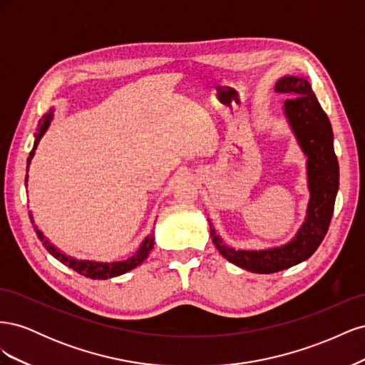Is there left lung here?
Segmentation results:
<instances>
[{"instance_id": "1", "label": "left lung", "mask_w": 365, "mask_h": 365, "mask_svg": "<svg viewBox=\"0 0 365 365\" xmlns=\"http://www.w3.org/2000/svg\"><path fill=\"white\" fill-rule=\"evenodd\" d=\"M274 90L289 97L284 102V115L307 157V187L311 200L303 225L288 244L251 251L228 247L216 235L208 219L210 236L219 252L236 267L257 274L288 269L312 256L329 230L339 185V165L334 150L332 126L318 103L311 83L303 77L284 76L275 82Z\"/></svg>"}]
</instances>
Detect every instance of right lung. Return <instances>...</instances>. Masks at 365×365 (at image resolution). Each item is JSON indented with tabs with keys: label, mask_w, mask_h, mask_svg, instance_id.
I'll list each match as a JSON object with an SVG mask.
<instances>
[{
	"label": "right lung",
	"mask_w": 365,
	"mask_h": 365,
	"mask_svg": "<svg viewBox=\"0 0 365 365\" xmlns=\"http://www.w3.org/2000/svg\"><path fill=\"white\" fill-rule=\"evenodd\" d=\"M51 120H53V109L39 120V129H38V134L35 135V145H33V149H31L30 155L27 158V173H29V168H30V161H31L33 155H35V150L39 145V140L42 138L43 134H46V130L48 129ZM27 178H29V175H26V185H27ZM30 219H31V224H35V220H33L31 215H30ZM35 230H36V235H38L39 240L42 242V245L46 247V250L51 254L54 259H58L61 263L67 264L68 268H71L76 272H79L81 275H85V277H90V279H94V280H106V279H111V277H117V275H121V274H125L130 269H134L135 267H138L140 263H143L148 259L149 252L153 248V244H155V242H153L155 236H153V231H152V235H149L145 240H143V244L140 245V248L137 250L134 256H130L126 260L111 262V263L93 262V260H79V259L67 256V254H63L53 244H50L48 239L43 237L42 231L38 230L36 225H35Z\"/></svg>",
	"instance_id": "1"
}]
</instances>
